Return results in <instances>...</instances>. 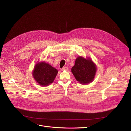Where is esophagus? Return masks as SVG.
Here are the masks:
<instances>
[{"instance_id":"1","label":"esophagus","mask_w":131,"mask_h":131,"mask_svg":"<svg viewBox=\"0 0 131 131\" xmlns=\"http://www.w3.org/2000/svg\"><path fill=\"white\" fill-rule=\"evenodd\" d=\"M61 70L64 71H67L68 70V68L67 67H64L63 68H62Z\"/></svg>"}]
</instances>
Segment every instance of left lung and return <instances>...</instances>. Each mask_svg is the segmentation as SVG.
Listing matches in <instances>:
<instances>
[{
	"instance_id": "left-lung-1",
	"label": "left lung",
	"mask_w": 131,
	"mask_h": 131,
	"mask_svg": "<svg viewBox=\"0 0 131 131\" xmlns=\"http://www.w3.org/2000/svg\"><path fill=\"white\" fill-rule=\"evenodd\" d=\"M97 70V66L90 58L79 56L75 60L71 71L77 81L85 85L93 81Z\"/></svg>"
}]
</instances>
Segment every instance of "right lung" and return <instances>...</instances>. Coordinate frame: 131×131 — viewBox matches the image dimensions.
Listing matches in <instances>:
<instances>
[{
  "instance_id": "add662e5",
  "label": "right lung",
  "mask_w": 131,
  "mask_h": 131,
  "mask_svg": "<svg viewBox=\"0 0 131 131\" xmlns=\"http://www.w3.org/2000/svg\"><path fill=\"white\" fill-rule=\"evenodd\" d=\"M58 71L45 61L38 62L32 72L33 77L40 85L46 86L53 82Z\"/></svg>"
}]
</instances>
